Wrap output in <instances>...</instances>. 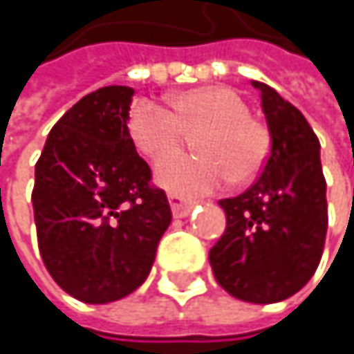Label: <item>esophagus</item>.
<instances>
[{"mask_svg": "<svg viewBox=\"0 0 354 354\" xmlns=\"http://www.w3.org/2000/svg\"><path fill=\"white\" fill-rule=\"evenodd\" d=\"M168 198H170V209H172L174 217H186V215L192 211V207H194V203L184 201V198L178 196V194H170Z\"/></svg>", "mask_w": 354, "mask_h": 354, "instance_id": "obj_1", "label": "esophagus"}]
</instances>
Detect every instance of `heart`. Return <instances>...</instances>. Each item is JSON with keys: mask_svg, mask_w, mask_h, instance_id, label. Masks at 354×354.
Listing matches in <instances>:
<instances>
[{"mask_svg": "<svg viewBox=\"0 0 354 354\" xmlns=\"http://www.w3.org/2000/svg\"><path fill=\"white\" fill-rule=\"evenodd\" d=\"M172 114L151 102L135 104L129 133L137 149L158 162L176 153L184 135H196L192 158H172L156 168V182L172 194L201 196L227 180L248 184L270 156V133L252 118L246 100L225 86H198L170 96Z\"/></svg>", "mask_w": 354, "mask_h": 354, "instance_id": "b5f03b06", "label": "heart"}]
</instances>
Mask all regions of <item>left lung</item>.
<instances>
[{"instance_id":"8db88e82","label":"left lung","mask_w":354,"mask_h":354,"mask_svg":"<svg viewBox=\"0 0 354 354\" xmlns=\"http://www.w3.org/2000/svg\"><path fill=\"white\" fill-rule=\"evenodd\" d=\"M260 92L270 156L246 192L219 201L227 225L211 248L217 283L236 299L277 304L295 295L316 272L328 230L319 141L306 116L277 90Z\"/></svg>"}]
</instances>
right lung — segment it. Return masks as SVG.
Masks as SVG:
<instances>
[{"mask_svg":"<svg viewBox=\"0 0 354 354\" xmlns=\"http://www.w3.org/2000/svg\"><path fill=\"white\" fill-rule=\"evenodd\" d=\"M133 88L106 86L69 108L36 162V236L55 283L84 304H110L147 279L172 221L166 192L129 133Z\"/></svg>","mask_w":354,"mask_h":354,"instance_id":"right-lung-1","label":"right lung"}]
</instances>
